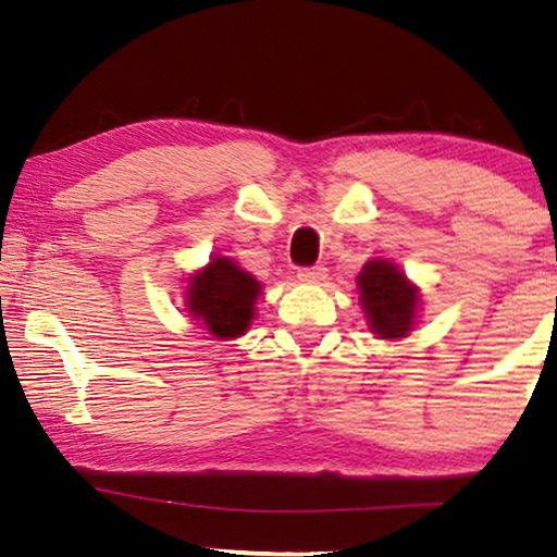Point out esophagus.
<instances>
[{"mask_svg": "<svg viewBox=\"0 0 557 557\" xmlns=\"http://www.w3.org/2000/svg\"><path fill=\"white\" fill-rule=\"evenodd\" d=\"M297 280L305 282V285H319V282L326 280V268L317 265V268H305L297 272Z\"/></svg>", "mask_w": 557, "mask_h": 557, "instance_id": "34e87169", "label": "esophagus"}]
</instances>
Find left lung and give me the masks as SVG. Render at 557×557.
Listing matches in <instances>:
<instances>
[{
  "label": "left lung",
  "instance_id": "1",
  "mask_svg": "<svg viewBox=\"0 0 557 557\" xmlns=\"http://www.w3.org/2000/svg\"><path fill=\"white\" fill-rule=\"evenodd\" d=\"M358 301L375 338L408 336L420 317V287L385 258L366 262L356 277Z\"/></svg>",
  "mask_w": 557,
  "mask_h": 557
}]
</instances>
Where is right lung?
I'll return each mask as SVG.
<instances>
[{"label":"right lung","mask_w":557,"mask_h":557,"mask_svg":"<svg viewBox=\"0 0 557 557\" xmlns=\"http://www.w3.org/2000/svg\"><path fill=\"white\" fill-rule=\"evenodd\" d=\"M262 285L233 258L213 256L209 265L188 275L186 314L215 338H238L256 319Z\"/></svg>","instance_id":"right-lung-1"}]
</instances>
